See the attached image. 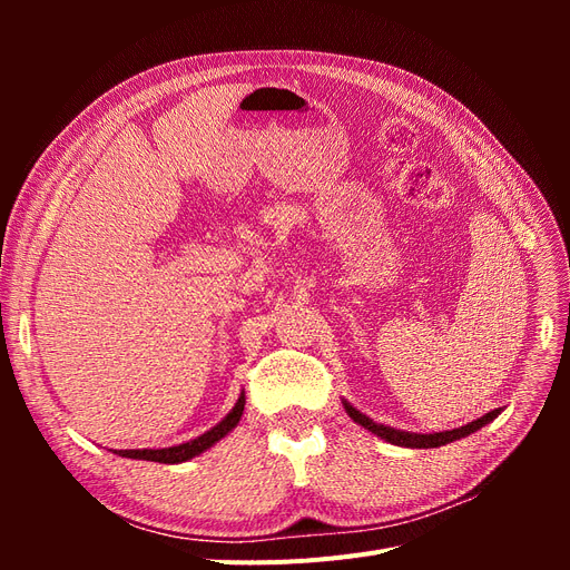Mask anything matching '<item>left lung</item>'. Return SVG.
Masks as SVG:
<instances>
[{"mask_svg": "<svg viewBox=\"0 0 570 570\" xmlns=\"http://www.w3.org/2000/svg\"><path fill=\"white\" fill-rule=\"evenodd\" d=\"M342 406H344V411H347V416L354 423H358L361 428H366L368 433L377 435L390 444L409 446V450H433V446H442V444L456 442L461 438H469L471 433H475V430L485 428L488 423H492L499 416V413H502V409H494V411L485 413V416H480V419L465 423L461 428L442 430V433H411V430H396V428H390V425H383V423H375L373 419L366 416V413H361L356 406H352L347 400H342Z\"/></svg>", "mask_w": 570, "mask_h": 570, "instance_id": "obj_1", "label": "left lung"}]
</instances>
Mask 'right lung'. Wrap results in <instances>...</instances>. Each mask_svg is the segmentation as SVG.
<instances>
[{"mask_svg": "<svg viewBox=\"0 0 570 570\" xmlns=\"http://www.w3.org/2000/svg\"><path fill=\"white\" fill-rule=\"evenodd\" d=\"M245 411V392H239L235 406L228 411V416L218 421L214 428L206 430L204 435L183 442V444H174V446H164V450H114V454L126 456V459H137V461H157V463H183L195 459L199 454H204L206 450L226 438L233 428H237L239 419H243Z\"/></svg>", "mask_w": 570, "mask_h": 570, "instance_id": "add662e5", "label": "right lung"}]
</instances>
